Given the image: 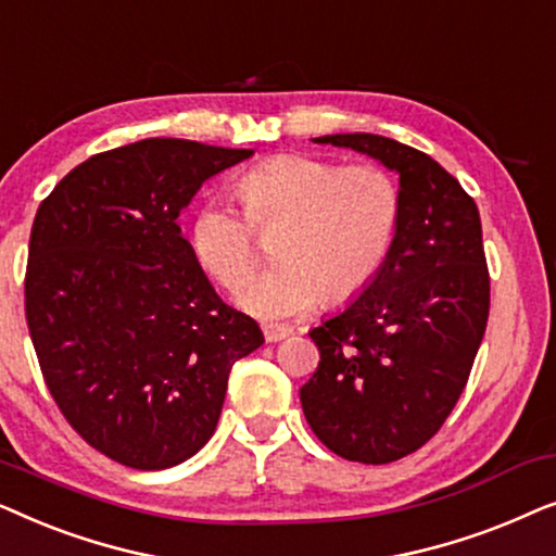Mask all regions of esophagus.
<instances>
[{
    "instance_id": "1",
    "label": "esophagus",
    "mask_w": 556,
    "mask_h": 556,
    "mask_svg": "<svg viewBox=\"0 0 556 556\" xmlns=\"http://www.w3.org/2000/svg\"><path fill=\"white\" fill-rule=\"evenodd\" d=\"M263 333H265V341L268 344H276V341H283L286 337H291V329H286V326H263Z\"/></svg>"
}]
</instances>
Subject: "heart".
I'll use <instances>...</instances> for the list:
<instances>
[{
  "label": "heart",
  "instance_id": "heart-1",
  "mask_svg": "<svg viewBox=\"0 0 556 556\" xmlns=\"http://www.w3.org/2000/svg\"><path fill=\"white\" fill-rule=\"evenodd\" d=\"M235 197L245 212L204 202L189 223L194 261L225 288L255 270V235L276 240L280 268L238 293V306L263 321L308 314L318 301L362 293L387 261L400 223V189L375 164L341 166L308 154H278L242 174Z\"/></svg>",
  "mask_w": 556,
  "mask_h": 556
}]
</instances>
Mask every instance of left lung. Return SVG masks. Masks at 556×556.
<instances>
[{
	"instance_id": "obj_1",
	"label": "left lung",
	"mask_w": 556,
	"mask_h": 556,
	"mask_svg": "<svg viewBox=\"0 0 556 556\" xmlns=\"http://www.w3.org/2000/svg\"><path fill=\"white\" fill-rule=\"evenodd\" d=\"M367 154L400 177V223L375 280L308 331L321 362L303 415L341 458L392 463L440 430L489 321L478 207L435 159L377 134L311 139Z\"/></svg>"
}]
</instances>
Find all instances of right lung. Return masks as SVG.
I'll use <instances>...</instances> for the list:
<instances>
[{
	"label": "right lung",
	"instance_id": "1",
	"mask_svg": "<svg viewBox=\"0 0 556 556\" xmlns=\"http://www.w3.org/2000/svg\"><path fill=\"white\" fill-rule=\"evenodd\" d=\"M253 154L143 139L75 166L35 215L25 311L45 382L80 438L128 468L192 458L232 364L265 341L219 301L177 223Z\"/></svg>",
	"mask_w": 556,
	"mask_h": 556
}]
</instances>
